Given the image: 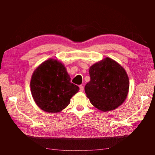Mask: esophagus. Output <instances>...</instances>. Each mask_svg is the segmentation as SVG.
<instances>
[{
	"label": "esophagus",
	"instance_id": "34e87169",
	"mask_svg": "<svg viewBox=\"0 0 155 155\" xmlns=\"http://www.w3.org/2000/svg\"><path fill=\"white\" fill-rule=\"evenodd\" d=\"M79 89H80V91H83V90H84L83 86V85H80V86H79Z\"/></svg>",
	"mask_w": 155,
	"mask_h": 155
}]
</instances>
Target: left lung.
<instances>
[{
  "label": "left lung",
  "instance_id": "1",
  "mask_svg": "<svg viewBox=\"0 0 155 155\" xmlns=\"http://www.w3.org/2000/svg\"><path fill=\"white\" fill-rule=\"evenodd\" d=\"M89 72L90 81L85 91L94 107L107 112L124 103L129 90V78L121 65L106 57L90 66Z\"/></svg>",
  "mask_w": 155,
  "mask_h": 155
}]
</instances>
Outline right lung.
Instances as JSON below:
<instances>
[{
    "label": "right lung",
    "mask_w": 155,
    "mask_h": 155,
    "mask_svg": "<svg viewBox=\"0 0 155 155\" xmlns=\"http://www.w3.org/2000/svg\"><path fill=\"white\" fill-rule=\"evenodd\" d=\"M70 77L62 62L48 59L34 70L31 79V92L42 111L57 114L66 108L79 87L70 83Z\"/></svg>",
    "instance_id": "1"
}]
</instances>
